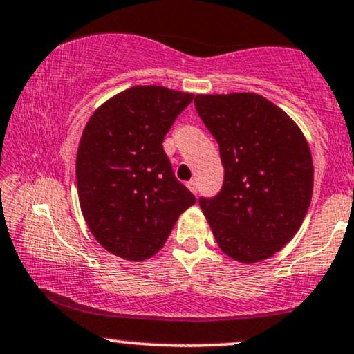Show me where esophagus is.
<instances>
[{"instance_id":"1","label":"esophagus","mask_w":354,"mask_h":354,"mask_svg":"<svg viewBox=\"0 0 354 354\" xmlns=\"http://www.w3.org/2000/svg\"><path fill=\"white\" fill-rule=\"evenodd\" d=\"M187 187L192 194H196V192H198V183H196V180H188Z\"/></svg>"}]
</instances>
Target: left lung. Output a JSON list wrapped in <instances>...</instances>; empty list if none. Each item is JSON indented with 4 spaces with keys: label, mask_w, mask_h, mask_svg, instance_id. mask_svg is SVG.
<instances>
[{
    "label": "left lung",
    "mask_w": 354,
    "mask_h": 354,
    "mask_svg": "<svg viewBox=\"0 0 354 354\" xmlns=\"http://www.w3.org/2000/svg\"><path fill=\"white\" fill-rule=\"evenodd\" d=\"M196 112L216 138L221 192L200 198L219 249L241 263L267 260L295 237L314 187L299 127L263 95L198 94Z\"/></svg>",
    "instance_id": "left-lung-1"
}]
</instances>
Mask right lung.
<instances>
[{"label": "right lung", "instance_id": "add662e5", "mask_svg": "<svg viewBox=\"0 0 354 354\" xmlns=\"http://www.w3.org/2000/svg\"><path fill=\"white\" fill-rule=\"evenodd\" d=\"M194 94L135 86L91 115L76 154L82 216L95 241L120 259L158 254L196 198L174 176L162 141Z\"/></svg>", "mask_w": 354, "mask_h": 354}]
</instances>
